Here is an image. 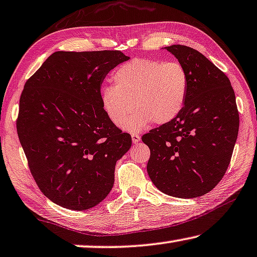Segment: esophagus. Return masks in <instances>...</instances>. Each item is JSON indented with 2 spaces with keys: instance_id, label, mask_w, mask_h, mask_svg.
I'll use <instances>...</instances> for the list:
<instances>
[{
  "instance_id": "esophagus-1",
  "label": "esophagus",
  "mask_w": 257,
  "mask_h": 257,
  "mask_svg": "<svg viewBox=\"0 0 257 257\" xmlns=\"http://www.w3.org/2000/svg\"><path fill=\"white\" fill-rule=\"evenodd\" d=\"M132 141H133V144H138V142H139L140 140H141V137L139 136V134H137V133H132Z\"/></svg>"
}]
</instances>
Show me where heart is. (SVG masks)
<instances>
[{
	"label": "heart",
	"mask_w": 257,
	"mask_h": 257,
	"mask_svg": "<svg viewBox=\"0 0 257 257\" xmlns=\"http://www.w3.org/2000/svg\"><path fill=\"white\" fill-rule=\"evenodd\" d=\"M113 86L101 89V106L112 124L123 123L128 131H139L153 120L165 124L179 115L186 101L188 76L178 62L136 58L112 73ZM133 105L131 106V104Z\"/></svg>",
	"instance_id": "b5f03b06"
}]
</instances>
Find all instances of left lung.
<instances>
[{
	"instance_id": "obj_1",
	"label": "left lung",
	"mask_w": 257,
	"mask_h": 257,
	"mask_svg": "<svg viewBox=\"0 0 257 257\" xmlns=\"http://www.w3.org/2000/svg\"><path fill=\"white\" fill-rule=\"evenodd\" d=\"M167 50L186 70L188 90L179 115L142 136L151 149L147 172L165 194L192 199L210 192L226 172L239 131L230 79L191 47Z\"/></svg>"
}]
</instances>
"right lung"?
Listing matches in <instances>:
<instances>
[{
  "mask_svg": "<svg viewBox=\"0 0 257 257\" xmlns=\"http://www.w3.org/2000/svg\"><path fill=\"white\" fill-rule=\"evenodd\" d=\"M128 58L119 50L56 51L25 82L18 138L38 187L58 206L85 210L111 191L132 139L105 116L101 85Z\"/></svg>",
  "mask_w": 257,
  "mask_h": 257,
  "instance_id": "1",
  "label": "right lung"
}]
</instances>
